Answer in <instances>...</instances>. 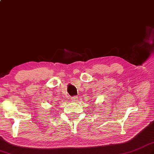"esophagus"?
I'll return each mask as SVG.
<instances>
[{
  "label": "esophagus",
  "mask_w": 154,
  "mask_h": 154,
  "mask_svg": "<svg viewBox=\"0 0 154 154\" xmlns=\"http://www.w3.org/2000/svg\"><path fill=\"white\" fill-rule=\"evenodd\" d=\"M77 99V97H75V96L71 97V100L73 101H76Z\"/></svg>",
  "instance_id": "esophagus-1"
}]
</instances>
